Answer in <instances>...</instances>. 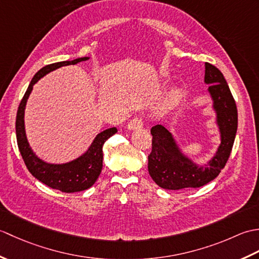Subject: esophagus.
Returning <instances> with one entry per match:
<instances>
[{"label":"esophagus","mask_w":259,"mask_h":259,"mask_svg":"<svg viewBox=\"0 0 259 259\" xmlns=\"http://www.w3.org/2000/svg\"><path fill=\"white\" fill-rule=\"evenodd\" d=\"M129 130H137V129H140L142 128V120L139 117H136L133 120L130 121L128 123V126H126Z\"/></svg>","instance_id":"34e87169"}]
</instances>
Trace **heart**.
<instances>
[{
    "label": "heart",
    "instance_id": "1",
    "mask_svg": "<svg viewBox=\"0 0 259 259\" xmlns=\"http://www.w3.org/2000/svg\"><path fill=\"white\" fill-rule=\"evenodd\" d=\"M181 97H183V93H181L180 90L172 91L171 93H170L167 104L162 108V111H166V110L171 109L174 106H176V104H177L181 100Z\"/></svg>",
    "mask_w": 259,
    "mask_h": 259
}]
</instances>
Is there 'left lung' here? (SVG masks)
<instances>
[{"mask_svg": "<svg viewBox=\"0 0 259 259\" xmlns=\"http://www.w3.org/2000/svg\"><path fill=\"white\" fill-rule=\"evenodd\" d=\"M205 83L216 114L219 144L214 155L206 163H197L181 150L174 135L164 125L151 128L152 150L148 156V171L163 189L199 188L210 183L226 164L237 133V107L227 81L214 65L205 63Z\"/></svg>", "mask_w": 259, "mask_h": 259, "instance_id": "8db88e82", "label": "left lung"}]
</instances>
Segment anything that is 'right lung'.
Here are the masks:
<instances>
[{"label": "right lung", "mask_w": 259, "mask_h": 259, "mask_svg": "<svg viewBox=\"0 0 259 259\" xmlns=\"http://www.w3.org/2000/svg\"><path fill=\"white\" fill-rule=\"evenodd\" d=\"M89 59V57H84L68 60V61L46 65L41 70H38L35 75L33 76L29 87H27L25 95L19 106L18 114H16V140H18L19 150L26 168L29 169L33 177H35L38 181L62 192L82 191L89 189L91 186H93L102 170V147L104 142L115 133H118V130L115 126H113V128L101 131L100 134L96 136V138L93 139L87 151H84L78 158L73 159V160L64 163H51L38 157L32 150L29 141H27L24 124L25 107L27 99H29L33 90V85L41 78L59 68L76 64L82 61H87Z\"/></svg>", "instance_id": "right-lung-1"}]
</instances>
